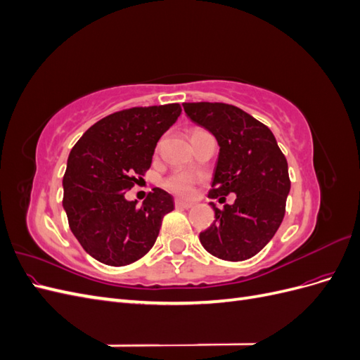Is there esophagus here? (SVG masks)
Masks as SVG:
<instances>
[{
	"label": "esophagus",
	"mask_w": 360,
	"mask_h": 360,
	"mask_svg": "<svg viewBox=\"0 0 360 360\" xmlns=\"http://www.w3.org/2000/svg\"><path fill=\"white\" fill-rule=\"evenodd\" d=\"M174 204H176L177 209H191V207L193 205V202H189V201H183V200H176L174 201Z\"/></svg>",
	"instance_id": "obj_1"
}]
</instances>
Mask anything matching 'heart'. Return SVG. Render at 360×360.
<instances>
[{"instance_id": "b5f03b06", "label": "heart", "mask_w": 360, "mask_h": 360, "mask_svg": "<svg viewBox=\"0 0 360 360\" xmlns=\"http://www.w3.org/2000/svg\"><path fill=\"white\" fill-rule=\"evenodd\" d=\"M200 132H204L202 129H193L192 130V135H197ZM195 177L191 176L188 172H176L169 176L165 180V188L168 191H171L172 193H177L180 197H191L192 192H193V186H195Z\"/></svg>"}]
</instances>
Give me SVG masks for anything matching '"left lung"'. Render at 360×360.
Instances as JSON below:
<instances>
[{"label": "left lung", "instance_id": "1", "mask_svg": "<svg viewBox=\"0 0 360 360\" xmlns=\"http://www.w3.org/2000/svg\"><path fill=\"white\" fill-rule=\"evenodd\" d=\"M184 112L214 135L219 158L209 198L233 204L214 210V222L200 233L207 252L225 261L257 255L284 219L291 181L287 159L271 130L240 108L221 102L183 103Z\"/></svg>", "mask_w": 360, "mask_h": 360}]
</instances>
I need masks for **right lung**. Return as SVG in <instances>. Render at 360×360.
<instances>
[{"label":"right lung","instance_id":"add662e5","mask_svg":"<svg viewBox=\"0 0 360 360\" xmlns=\"http://www.w3.org/2000/svg\"><path fill=\"white\" fill-rule=\"evenodd\" d=\"M181 114L179 103L135 106L99 120L70 151L63 207L86 254L106 266H127L153 248L172 197L159 188L143 205L124 192L151 167L159 138Z\"/></svg>","mask_w":360,"mask_h":360}]
</instances>
